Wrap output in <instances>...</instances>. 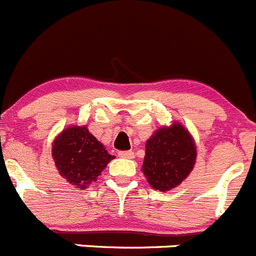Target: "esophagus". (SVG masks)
I'll use <instances>...</instances> for the list:
<instances>
[{"mask_svg": "<svg viewBox=\"0 0 256 256\" xmlns=\"http://www.w3.org/2000/svg\"><path fill=\"white\" fill-rule=\"evenodd\" d=\"M118 155H120L121 158H125V159H132V158L135 156L134 152H131V150H128V152H120Z\"/></svg>", "mask_w": 256, "mask_h": 256, "instance_id": "esophagus-1", "label": "esophagus"}]
</instances>
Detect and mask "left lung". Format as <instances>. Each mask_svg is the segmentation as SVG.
<instances>
[{"mask_svg":"<svg viewBox=\"0 0 256 256\" xmlns=\"http://www.w3.org/2000/svg\"><path fill=\"white\" fill-rule=\"evenodd\" d=\"M197 146L190 131L180 122L162 126L145 144L142 173L150 187L166 192L178 187L193 170Z\"/></svg>","mask_w":256,"mask_h":256,"instance_id":"8db88e82","label":"left lung"}]
</instances>
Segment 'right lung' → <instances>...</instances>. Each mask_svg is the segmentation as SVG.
Here are the masks:
<instances>
[{
  "label": "right lung",
  "mask_w": 256,
  "mask_h": 256,
  "mask_svg": "<svg viewBox=\"0 0 256 256\" xmlns=\"http://www.w3.org/2000/svg\"><path fill=\"white\" fill-rule=\"evenodd\" d=\"M52 155L59 174L74 187L88 188L114 159L87 126L72 125L52 142Z\"/></svg>",
  "instance_id": "add662e5"
}]
</instances>
